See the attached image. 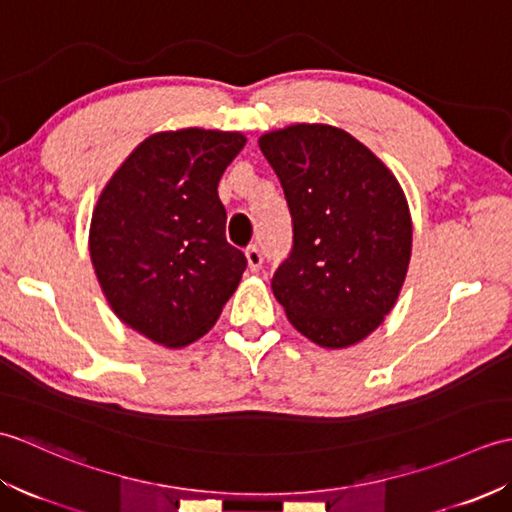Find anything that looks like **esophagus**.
Listing matches in <instances>:
<instances>
[{
	"label": "esophagus",
	"instance_id": "1",
	"mask_svg": "<svg viewBox=\"0 0 512 512\" xmlns=\"http://www.w3.org/2000/svg\"><path fill=\"white\" fill-rule=\"evenodd\" d=\"M246 262H248V268L253 270V273H257V270L262 268V262H264L262 250H259L255 244L246 248Z\"/></svg>",
	"mask_w": 512,
	"mask_h": 512
}]
</instances>
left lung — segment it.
Masks as SVG:
<instances>
[{"label":"left lung","mask_w":512,"mask_h":512,"mask_svg":"<svg viewBox=\"0 0 512 512\" xmlns=\"http://www.w3.org/2000/svg\"><path fill=\"white\" fill-rule=\"evenodd\" d=\"M284 187L292 248L270 281L288 321L312 343L350 347L391 312L411 257V215L394 173L332 125L259 138Z\"/></svg>","instance_id":"8db88e82"}]
</instances>
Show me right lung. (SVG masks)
Wrapping results in <instances>:
<instances>
[{
	"instance_id": "right-lung-1",
	"label": "right lung",
	"mask_w": 512,
	"mask_h": 512,
	"mask_svg": "<svg viewBox=\"0 0 512 512\" xmlns=\"http://www.w3.org/2000/svg\"><path fill=\"white\" fill-rule=\"evenodd\" d=\"M239 132L178 129L143 140L105 184L90 224L96 279L114 314L165 347L213 328L246 270L217 195Z\"/></svg>"
}]
</instances>
